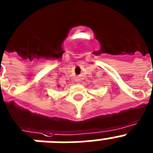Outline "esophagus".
I'll use <instances>...</instances> for the list:
<instances>
[{
	"mask_svg": "<svg viewBox=\"0 0 153 153\" xmlns=\"http://www.w3.org/2000/svg\"><path fill=\"white\" fill-rule=\"evenodd\" d=\"M76 82H80V78H77Z\"/></svg>",
	"mask_w": 153,
	"mask_h": 153,
	"instance_id": "esophagus-1",
	"label": "esophagus"
}]
</instances>
